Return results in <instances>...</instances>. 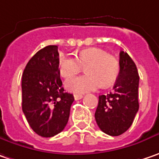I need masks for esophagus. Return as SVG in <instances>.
<instances>
[{
    "label": "esophagus",
    "instance_id": "34e87169",
    "mask_svg": "<svg viewBox=\"0 0 159 159\" xmlns=\"http://www.w3.org/2000/svg\"><path fill=\"white\" fill-rule=\"evenodd\" d=\"M74 98H75V100H81V99L83 98V95H82V94H75V95H74Z\"/></svg>",
    "mask_w": 159,
    "mask_h": 159
}]
</instances>
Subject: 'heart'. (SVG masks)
<instances>
[{
	"mask_svg": "<svg viewBox=\"0 0 159 159\" xmlns=\"http://www.w3.org/2000/svg\"><path fill=\"white\" fill-rule=\"evenodd\" d=\"M84 67L87 74L66 81L67 90L84 93L94 91L100 85L109 86L116 80L120 70L118 59L100 48L83 50L76 59L72 56H64L59 59V73L64 78L72 77Z\"/></svg>",
	"mask_w": 159,
	"mask_h": 159,
	"instance_id": "heart-1",
	"label": "heart"
}]
</instances>
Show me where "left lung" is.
Returning a JSON list of instances; mask_svg holds the SVG:
<instances>
[{"instance_id":"obj_1","label":"left lung","mask_w":159,"mask_h":159,"mask_svg":"<svg viewBox=\"0 0 159 159\" xmlns=\"http://www.w3.org/2000/svg\"><path fill=\"white\" fill-rule=\"evenodd\" d=\"M120 71L113 92L99 96L95 120L100 129L111 136H118L132 125L139 110V74L134 60L120 52Z\"/></svg>"}]
</instances>
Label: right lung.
I'll return each instance as SVG.
<instances>
[{
    "instance_id": "obj_1",
    "label": "right lung",
    "mask_w": 159,
    "mask_h": 159,
    "mask_svg": "<svg viewBox=\"0 0 159 159\" xmlns=\"http://www.w3.org/2000/svg\"><path fill=\"white\" fill-rule=\"evenodd\" d=\"M59 56L58 46H46L32 57L22 75V110L34 132L46 138L64 130L75 100L62 87Z\"/></svg>"
}]
</instances>
